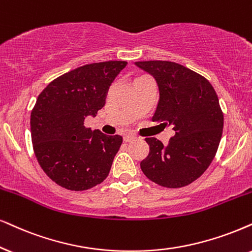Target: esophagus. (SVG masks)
I'll list each match as a JSON object with an SVG mask.
<instances>
[{
    "instance_id": "obj_1",
    "label": "esophagus",
    "mask_w": 252,
    "mask_h": 252,
    "mask_svg": "<svg viewBox=\"0 0 252 252\" xmlns=\"http://www.w3.org/2000/svg\"><path fill=\"white\" fill-rule=\"evenodd\" d=\"M135 139H136V136L131 135V133H126V135L123 136L124 142H131V141H135Z\"/></svg>"
}]
</instances>
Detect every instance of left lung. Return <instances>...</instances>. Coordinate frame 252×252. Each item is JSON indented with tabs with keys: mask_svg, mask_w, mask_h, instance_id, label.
Returning a JSON list of instances; mask_svg holds the SVG:
<instances>
[{
	"mask_svg": "<svg viewBox=\"0 0 252 252\" xmlns=\"http://www.w3.org/2000/svg\"><path fill=\"white\" fill-rule=\"evenodd\" d=\"M155 78L159 101L152 121L173 126L166 146L155 137L145 138L149 156L143 173L167 189H179L201 177L214 159L223 130V113L211 82L180 63L163 60L137 62Z\"/></svg>",
	"mask_w": 252,
	"mask_h": 252,
	"instance_id": "obj_1",
	"label": "left lung"
}]
</instances>
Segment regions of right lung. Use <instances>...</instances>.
<instances>
[{
	"label": "right lung",
	"instance_id": "right-lung-1",
	"mask_svg": "<svg viewBox=\"0 0 252 252\" xmlns=\"http://www.w3.org/2000/svg\"><path fill=\"white\" fill-rule=\"evenodd\" d=\"M126 62L88 63L46 86L31 111L33 151L40 167L57 185L86 190L109 174L123 138L84 126L106 103L111 82Z\"/></svg>",
	"mask_w": 252,
	"mask_h": 252
}]
</instances>
